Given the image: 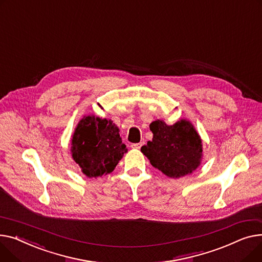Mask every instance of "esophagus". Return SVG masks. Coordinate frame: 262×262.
Returning <instances> with one entry per match:
<instances>
[{
    "mask_svg": "<svg viewBox=\"0 0 262 262\" xmlns=\"http://www.w3.org/2000/svg\"><path fill=\"white\" fill-rule=\"evenodd\" d=\"M143 145H144V143H137V144H132V145H131V148H132V149H141Z\"/></svg>",
    "mask_w": 262,
    "mask_h": 262,
    "instance_id": "34e87169",
    "label": "esophagus"
}]
</instances>
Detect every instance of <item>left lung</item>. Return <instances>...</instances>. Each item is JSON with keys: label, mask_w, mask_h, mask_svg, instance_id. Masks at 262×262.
Returning <instances> with one entry per match:
<instances>
[{"label": "left lung", "mask_w": 262, "mask_h": 262, "mask_svg": "<svg viewBox=\"0 0 262 262\" xmlns=\"http://www.w3.org/2000/svg\"><path fill=\"white\" fill-rule=\"evenodd\" d=\"M152 141L141 148L151 165L164 174L179 179L200 166L202 161V140L190 121L181 119L168 126L164 120L150 124Z\"/></svg>", "instance_id": "8db88e82"}]
</instances>
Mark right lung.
I'll list each match as a JSON object with an SVG mask.
<instances>
[{
    "instance_id": "obj_1",
    "label": "right lung",
    "mask_w": 262,
    "mask_h": 262,
    "mask_svg": "<svg viewBox=\"0 0 262 262\" xmlns=\"http://www.w3.org/2000/svg\"><path fill=\"white\" fill-rule=\"evenodd\" d=\"M72 157L88 178L111 173L127 152L118 127L111 119L84 116L72 138Z\"/></svg>"
}]
</instances>
